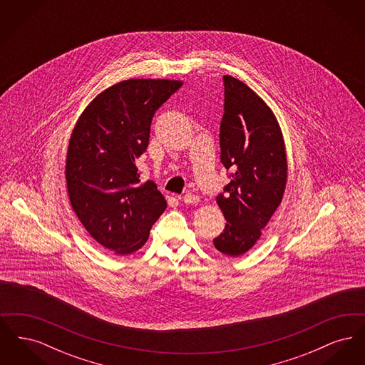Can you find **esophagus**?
Wrapping results in <instances>:
<instances>
[{
  "instance_id": "obj_1",
  "label": "esophagus",
  "mask_w": 365,
  "mask_h": 365,
  "mask_svg": "<svg viewBox=\"0 0 365 365\" xmlns=\"http://www.w3.org/2000/svg\"><path fill=\"white\" fill-rule=\"evenodd\" d=\"M182 201L185 204H198L200 202V197L191 194V192H186L183 197H182Z\"/></svg>"
}]
</instances>
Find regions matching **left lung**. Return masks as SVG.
I'll list each match as a JSON object with an SVG mask.
<instances>
[{"label": "left lung", "mask_w": 365, "mask_h": 365, "mask_svg": "<svg viewBox=\"0 0 365 365\" xmlns=\"http://www.w3.org/2000/svg\"><path fill=\"white\" fill-rule=\"evenodd\" d=\"M220 160L231 182L216 201L227 223L215 247L240 257L260 240L278 209L287 182L284 139L272 109L240 79L225 75Z\"/></svg>", "instance_id": "left-lung-1"}]
</instances>
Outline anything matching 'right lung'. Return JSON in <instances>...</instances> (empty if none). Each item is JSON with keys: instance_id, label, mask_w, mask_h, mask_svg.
I'll return each instance as SVG.
<instances>
[{"instance_id": "obj_1", "label": "right lung", "mask_w": 365, "mask_h": 365, "mask_svg": "<svg viewBox=\"0 0 365 365\" xmlns=\"http://www.w3.org/2000/svg\"><path fill=\"white\" fill-rule=\"evenodd\" d=\"M182 86L170 79H128L105 88L71 134L66 180L87 232L116 255H131L167 208L155 182L139 179L135 160L149 145L157 109Z\"/></svg>"}]
</instances>
